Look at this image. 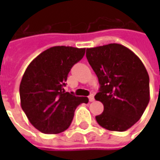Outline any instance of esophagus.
I'll return each instance as SVG.
<instances>
[{"label":"esophagus","mask_w":160,"mask_h":160,"mask_svg":"<svg viewBox=\"0 0 160 160\" xmlns=\"http://www.w3.org/2000/svg\"><path fill=\"white\" fill-rule=\"evenodd\" d=\"M89 101H90V102H93L94 101V95L93 94H91L90 96H89Z\"/></svg>","instance_id":"obj_1"}]
</instances>
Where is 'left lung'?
Masks as SVG:
<instances>
[{"mask_svg":"<svg viewBox=\"0 0 160 160\" xmlns=\"http://www.w3.org/2000/svg\"><path fill=\"white\" fill-rule=\"evenodd\" d=\"M87 58L100 85L95 99L104 104L98 123L108 130L126 131L140 120L150 100L144 64L119 43L87 49Z\"/></svg>","mask_w":160,"mask_h":160,"instance_id":"1","label":"left lung"}]
</instances>
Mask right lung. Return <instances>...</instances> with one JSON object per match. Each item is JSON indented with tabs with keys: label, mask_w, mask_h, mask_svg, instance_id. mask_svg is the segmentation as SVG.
<instances>
[{
	"label": "right lung",
	"mask_w": 160,
	"mask_h": 160,
	"mask_svg": "<svg viewBox=\"0 0 160 160\" xmlns=\"http://www.w3.org/2000/svg\"><path fill=\"white\" fill-rule=\"evenodd\" d=\"M86 49L54 46L37 56L24 73L19 86L21 108L38 130L59 134L68 128L74 111L88 98L65 92L68 74L83 58Z\"/></svg>",
	"instance_id": "1"
}]
</instances>
